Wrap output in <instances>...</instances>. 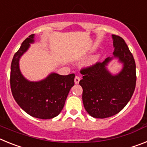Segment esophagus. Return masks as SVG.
<instances>
[{"instance_id":"34e87169","label":"esophagus","mask_w":147,"mask_h":147,"mask_svg":"<svg viewBox=\"0 0 147 147\" xmlns=\"http://www.w3.org/2000/svg\"><path fill=\"white\" fill-rule=\"evenodd\" d=\"M80 80H81V78H80V77H79V76H75V84H78L79 81H80Z\"/></svg>"}]
</instances>
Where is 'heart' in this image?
<instances>
[{
  "label": "heart",
  "instance_id": "obj_1",
  "mask_svg": "<svg viewBox=\"0 0 147 147\" xmlns=\"http://www.w3.org/2000/svg\"><path fill=\"white\" fill-rule=\"evenodd\" d=\"M97 61V58H95L94 59H92L93 62H95V61Z\"/></svg>",
  "mask_w": 147,
  "mask_h": 147
}]
</instances>
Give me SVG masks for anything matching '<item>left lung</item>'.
<instances>
[{
	"instance_id": "1",
	"label": "left lung",
	"mask_w": 147,
	"mask_h": 147,
	"mask_svg": "<svg viewBox=\"0 0 147 147\" xmlns=\"http://www.w3.org/2000/svg\"><path fill=\"white\" fill-rule=\"evenodd\" d=\"M112 36L115 47L113 57L81 70L84 75L79 82L83 88V103L93 118H106L118 113L128 104L136 85L133 55L123 38ZM113 57L118 58L123 63V68L117 75H112L106 68Z\"/></svg>"
}]
</instances>
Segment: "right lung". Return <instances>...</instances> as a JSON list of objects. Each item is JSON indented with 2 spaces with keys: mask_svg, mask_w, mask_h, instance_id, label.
Here are the masks:
<instances>
[{
  "mask_svg": "<svg viewBox=\"0 0 147 147\" xmlns=\"http://www.w3.org/2000/svg\"><path fill=\"white\" fill-rule=\"evenodd\" d=\"M35 35L24 40L14 55L11 64L10 86L15 101L29 115L40 119H50L60 114L70 89L74 86L75 74L61 75L51 73L40 81H29L19 68L20 57L34 43Z\"/></svg>",
  "mask_w": 147,
  "mask_h": 147,
  "instance_id": "right-lung-1",
  "label": "right lung"
}]
</instances>
